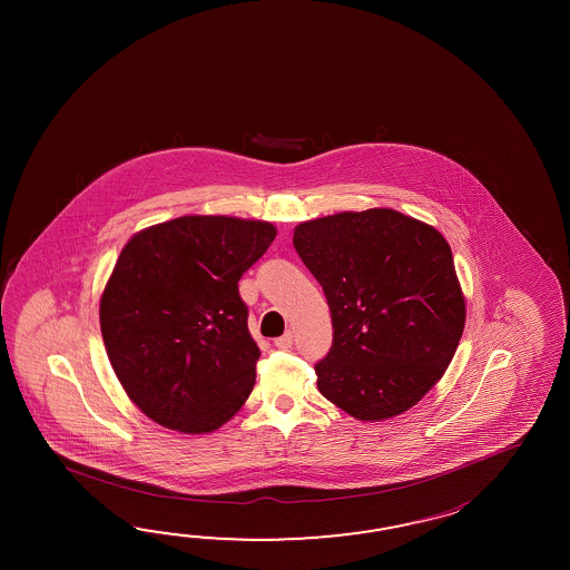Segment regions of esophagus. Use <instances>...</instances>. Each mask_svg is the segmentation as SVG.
<instances>
[{
  "label": "esophagus",
  "mask_w": 570,
  "mask_h": 570,
  "mask_svg": "<svg viewBox=\"0 0 570 570\" xmlns=\"http://www.w3.org/2000/svg\"><path fill=\"white\" fill-rule=\"evenodd\" d=\"M293 332L291 330H287L283 336H279V338H275V346L279 348V351H287V348H291L293 346Z\"/></svg>",
  "instance_id": "esophagus-1"
}]
</instances>
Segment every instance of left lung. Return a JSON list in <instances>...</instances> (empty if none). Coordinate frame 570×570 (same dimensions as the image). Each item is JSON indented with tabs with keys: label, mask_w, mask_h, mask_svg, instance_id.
<instances>
[{
	"label": "left lung",
	"mask_w": 570,
	"mask_h": 570,
	"mask_svg": "<svg viewBox=\"0 0 570 570\" xmlns=\"http://www.w3.org/2000/svg\"><path fill=\"white\" fill-rule=\"evenodd\" d=\"M293 244L326 295L334 340L320 393L363 422L407 412L449 368L464 297L444 236L395 209L309 219Z\"/></svg>",
	"instance_id": "left-lung-1"
}]
</instances>
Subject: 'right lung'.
<instances>
[{
	"mask_svg": "<svg viewBox=\"0 0 570 570\" xmlns=\"http://www.w3.org/2000/svg\"><path fill=\"white\" fill-rule=\"evenodd\" d=\"M275 236L268 222L183 216L121 248L99 324L121 387L153 422L206 434L248 400L261 351L238 281Z\"/></svg>",
	"mask_w": 570,
	"mask_h": 570,
	"instance_id": "add662e5",
	"label": "right lung"
}]
</instances>
